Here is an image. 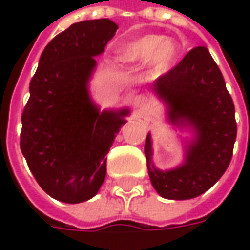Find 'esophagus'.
Returning a JSON list of instances; mask_svg holds the SVG:
<instances>
[{"label":"esophagus","instance_id":"1","mask_svg":"<svg viewBox=\"0 0 250 250\" xmlns=\"http://www.w3.org/2000/svg\"><path fill=\"white\" fill-rule=\"evenodd\" d=\"M146 105V99L143 96H135L132 99V107L135 109H142Z\"/></svg>","mask_w":250,"mask_h":250}]
</instances>
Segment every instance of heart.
I'll return each mask as SVG.
<instances>
[{
    "label": "heart",
    "mask_w": 250,
    "mask_h": 250,
    "mask_svg": "<svg viewBox=\"0 0 250 250\" xmlns=\"http://www.w3.org/2000/svg\"><path fill=\"white\" fill-rule=\"evenodd\" d=\"M179 53V44L163 35H145L125 42L118 51V60L125 65H143L150 62L152 73H162Z\"/></svg>",
    "instance_id": "heart-1"
}]
</instances>
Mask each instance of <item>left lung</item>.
I'll use <instances>...</instances> for the list:
<instances>
[{
	"label": "left lung",
	"mask_w": 250,
	"mask_h": 250,
	"mask_svg": "<svg viewBox=\"0 0 250 250\" xmlns=\"http://www.w3.org/2000/svg\"><path fill=\"white\" fill-rule=\"evenodd\" d=\"M150 89L166 105L168 123L191 132V138L182 139L184 162L168 170L154 165L151 134H147L145 155L151 185L166 199L195 198L222 177L233 155L237 123L225 80L209 51L197 46Z\"/></svg>",
	"instance_id": "1"
}]
</instances>
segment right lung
Returning a JSON list of instances; mask_svg holds the SVG:
<instances>
[{
	"instance_id": "obj_1",
	"label": "right lung",
	"mask_w": 250,
	"mask_h": 250,
	"mask_svg": "<svg viewBox=\"0 0 250 250\" xmlns=\"http://www.w3.org/2000/svg\"><path fill=\"white\" fill-rule=\"evenodd\" d=\"M108 19L72 24L45 46L21 116V151L41 188L65 204L98 194L107 152L130 109H100L89 93L95 57L116 33Z\"/></svg>"
}]
</instances>
